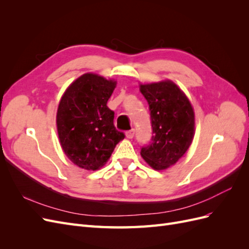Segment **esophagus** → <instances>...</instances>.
Here are the masks:
<instances>
[{
  "mask_svg": "<svg viewBox=\"0 0 249 249\" xmlns=\"http://www.w3.org/2000/svg\"><path fill=\"white\" fill-rule=\"evenodd\" d=\"M134 135H135V130H134V129H133V130H130V131H127V132L125 133L126 138H129V139H132V138L134 137Z\"/></svg>",
  "mask_w": 249,
  "mask_h": 249,
  "instance_id": "esophagus-1",
  "label": "esophagus"
}]
</instances>
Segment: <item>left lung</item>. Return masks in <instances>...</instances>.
I'll return each instance as SVG.
<instances>
[{
  "instance_id": "1",
  "label": "left lung",
  "mask_w": 249,
  "mask_h": 249,
  "mask_svg": "<svg viewBox=\"0 0 249 249\" xmlns=\"http://www.w3.org/2000/svg\"><path fill=\"white\" fill-rule=\"evenodd\" d=\"M140 91L148 103L154 134L152 142L141 148V157L154 169H166L191 145L193 108L185 93L169 80L140 84Z\"/></svg>"
}]
</instances>
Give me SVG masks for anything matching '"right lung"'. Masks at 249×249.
<instances>
[{
  "label": "right lung",
  "mask_w": 249,
  "mask_h": 249,
  "mask_svg": "<svg viewBox=\"0 0 249 249\" xmlns=\"http://www.w3.org/2000/svg\"><path fill=\"white\" fill-rule=\"evenodd\" d=\"M116 82L87 72L73 81L60 100L57 130L67 158L80 168L96 170L109 160L124 134L107 106Z\"/></svg>",
  "instance_id": "1"
}]
</instances>
